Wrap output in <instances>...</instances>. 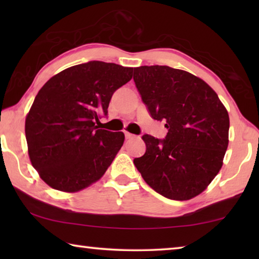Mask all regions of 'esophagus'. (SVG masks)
<instances>
[{
	"label": "esophagus",
	"mask_w": 259,
	"mask_h": 259,
	"mask_svg": "<svg viewBox=\"0 0 259 259\" xmlns=\"http://www.w3.org/2000/svg\"><path fill=\"white\" fill-rule=\"evenodd\" d=\"M124 136H125V138H126V139H133V138H135V137H136L135 135L130 134V133H126V131L124 133Z\"/></svg>",
	"instance_id": "esophagus-1"
}]
</instances>
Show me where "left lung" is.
<instances>
[{
	"instance_id": "8db88e82",
	"label": "left lung",
	"mask_w": 259,
	"mask_h": 259,
	"mask_svg": "<svg viewBox=\"0 0 259 259\" xmlns=\"http://www.w3.org/2000/svg\"><path fill=\"white\" fill-rule=\"evenodd\" d=\"M134 81L164 139L144 135L145 154L134 163L153 190L171 200L202 193L219 172L229 146L230 117L217 94L193 74L169 66L135 68Z\"/></svg>"
}]
</instances>
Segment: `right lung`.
Masks as SVG:
<instances>
[{
  "label": "right lung",
  "instance_id": "obj_1",
  "mask_svg": "<svg viewBox=\"0 0 259 259\" xmlns=\"http://www.w3.org/2000/svg\"><path fill=\"white\" fill-rule=\"evenodd\" d=\"M133 67L89 61L56 74L38 91L26 116L30 162L50 187L77 192L103 176L124 134L99 129L113 94Z\"/></svg>",
  "mask_w": 259,
  "mask_h": 259
}]
</instances>
